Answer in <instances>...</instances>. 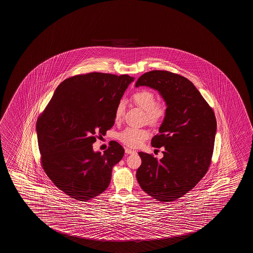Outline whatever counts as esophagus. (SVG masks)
Listing matches in <instances>:
<instances>
[{
  "label": "esophagus",
  "instance_id": "1",
  "mask_svg": "<svg viewBox=\"0 0 253 253\" xmlns=\"http://www.w3.org/2000/svg\"><path fill=\"white\" fill-rule=\"evenodd\" d=\"M125 153H127V154H132V153H136V151L129 149V148H126V149H125Z\"/></svg>",
  "mask_w": 253,
  "mask_h": 253
}]
</instances>
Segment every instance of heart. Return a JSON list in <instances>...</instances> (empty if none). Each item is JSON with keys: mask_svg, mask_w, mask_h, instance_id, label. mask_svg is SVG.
Wrapping results in <instances>:
<instances>
[{"mask_svg": "<svg viewBox=\"0 0 253 253\" xmlns=\"http://www.w3.org/2000/svg\"><path fill=\"white\" fill-rule=\"evenodd\" d=\"M133 102L145 112L150 125H159L164 120L167 115V105L163 101H156L155 94L147 89H142L133 93ZM125 112V102L119 101L115 109V121L120 122ZM150 137L146 128L127 127L122 130L118 137L119 140L129 147H138Z\"/></svg>", "mask_w": 253, "mask_h": 253, "instance_id": "heart-1", "label": "heart"}]
</instances>
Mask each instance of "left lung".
Listing matches in <instances>:
<instances>
[{"label": "left lung", "instance_id": "8db88e82", "mask_svg": "<svg viewBox=\"0 0 253 253\" xmlns=\"http://www.w3.org/2000/svg\"><path fill=\"white\" fill-rule=\"evenodd\" d=\"M157 90L167 104V115L152 138L163 147L158 161L138 153L142 164L137 182L145 193L162 202H171L193 189L211 165L215 139V115L189 79L167 71H152L137 79L136 87Z\"/></svg>", "mask_w": 253, "mask_h": 253}]
</instances>
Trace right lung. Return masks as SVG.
I'll return each mask as SVG.
<instances>
[{"instance_id": "right-lung-1", "label": "right lung", "mask_w": 253, "mask_h": 253, "mask_svg": "<svg viewBox=\"0 0 253 253\" xmlns=\"http://www.w3.org/2000/svg\"><path fill=\"white\" fill-rule=\"evenodd\" d=\"M134 78L91 72L59 84L37 120L41 163L54 185L72 199L88 201L109 185L113 167L125 149L111 141L93 152L97 134L105 136L115 124V109Z\"/></svg>"}]
</instances>
